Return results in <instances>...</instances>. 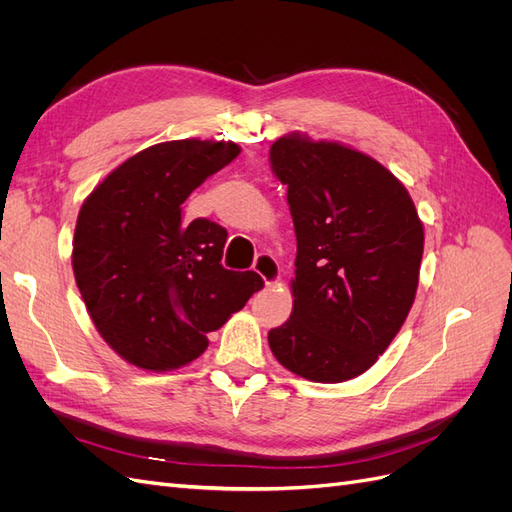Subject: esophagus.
Segmentation results:
<instances>
[{
	"mask_svg": "<svg viewBox=\"0 0 512 512\" xmlns=\"http://www.w3.org/2000/svg\"><path fill=\"white\" fill-rule=\"evenodd\" d=\"M254 271L265 280L267 286H275L277 282H280L282 277V269H280V262H277L273 256L269 254H260L254 262Z\"/></svg>",
	"mask_w": 512,
	"mask_h": 512,
	"instance_id": "obj_1",
	"label": "esophagus"
}]
</instances>
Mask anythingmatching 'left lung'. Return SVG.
Segmentation results:
<instances>
[{
    "mask_svg": "<svg viewBox=\"0 0 512 512\" xmlns=\"http://www.w3.org/2000/svg\"><path fill=\"white\" fill-rule=\"evenodd\" d=\"M297 235L292 314L269 346L288 371L346 382L378 361L406 322L425 230L406 185L337 141L288 132L271 147Z\"/></svg>",
    "mask_w": 512,
    "mask_h": 512,
    "instance_id": "left-lung-1",
    "label": "left lung"
}]
</instances>
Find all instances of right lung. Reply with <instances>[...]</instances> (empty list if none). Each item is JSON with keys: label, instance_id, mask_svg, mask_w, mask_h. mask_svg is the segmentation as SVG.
<instances>
[{"label": "right lung", "instance_id": "obj_1", "mask_svg": "<svg viewBox=\"0 0 512 512\" xmlns=\"http://www.w3.org/2000/svg\"><path fill=\"white\" fill-rule=\"evenodd\" d=\"M232 141H166L134 153L83 200L72 271L98 333L123 361L168 371L192 363L207 333L262 286L220 265L228 232L183 222L181 205L239 156Z\"/></svg>", "mask_w": 512, "mask_h": 512}]
</instances>
